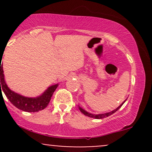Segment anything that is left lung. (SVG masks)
<instances>
[{
  "mask_svg": "<svg viewBox=\"0 0 152 152\" xmlns=\"http://www.w3.org/2000/svg\"><path fill=\"white\" fill-rule=\"evenodd\" d=\"M125 102H126V100L124 101L122 104L120 105L119 106H118V108H116V109H114V111H111V112H109V113H104V114H90V113L87 112L86 111H85V110H83V109H81V107H78L79 108V110L81 111V112L82 113V114H83L84 115H86V116H88V117H91V118H97V119H100V118H106V117H108V116H111V114H114L115 112H116V111H118V109H120V108L121 107V106L123 105L124 103Z\"/></svg>",
  "mask_w": 152,
  "mask_h": 152,
  "instance_id": "obj_1",
  "label": "left lung"
}]
</instances>
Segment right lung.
<instances>
[{
  "instance_id": "obj_1",
  "label": "right lung",
  "mask_w": 152,
  "mask_h": 152,
  "mask_svg": "<svg viewBox=\"0 0 152 152\" xmlns=\"http://www.w3.org/2000/svg\"><path fill=\"white\" fill-rule=\"evenodd\" d=\"M0 77L1 93L2 92L1 91L2 90L8 100L12 103V104H13L18 109L26 111V112H38L44 109L48 105L53 92L58 87V84L53 85V86L48 87V89L40 96L36 97V98H28V97L23 96L8 88L5 82L3 66L1 64H0Z\"/></svg>"
}]
</instances>
